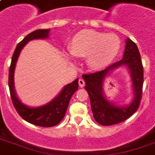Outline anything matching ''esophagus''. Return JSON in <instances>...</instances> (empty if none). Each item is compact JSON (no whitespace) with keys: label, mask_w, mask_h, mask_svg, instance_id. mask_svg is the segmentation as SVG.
<instances>
[{"label":"esophagus","mask_w":155,"mask_h":155,"mask_svg":"<svg viewBox=\"0 0 155 155\" xmlns=\"http://www.w3.org/2000/svg\"><path fill=\"white\" fill-rule=\"evenodd\" d=\"M78 83H79V85H80V87H83L85 84L84 80H83V79H80V80H79V82H78Z\"/></svg>","instance_id":"obj_1"}]
</instances>
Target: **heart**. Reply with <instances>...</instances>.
<instances>
[{"mask_svg":"<svg viewBox=\"0 0 155 155\" xmlns=\"http://www.w3.org/2000/svg\"><path fill=\"white\" fill-rule=\"evenodd\" d=\"M120 49V41L114 35L94 30H82L72 38L70 51L77 57H87L92 69H102L116 58Z\"/></svg>","mask_w":155,"mask_h":155,"instance_id":"b5f03b06","label":"heart"}]
</instances>
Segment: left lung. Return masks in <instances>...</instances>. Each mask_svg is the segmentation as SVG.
Instances as JSON below:
<instances>
[{
    "instance_id": "left-lung-1",
    "label": "left lung",
    "mask_w": 155,
    "mask_h": 155,
    "mask_svg": "<svg viewBox=\"0 0 155 155\" xmlns=\"http://www.w3.org/2000/svg\"><path fill=\"white\" fill-rule=\"evenodd\" d=\"M126 65L132 80L134 99L130 105L117 106L106 99L103 92V82L105 77L116 68ZM88 93L93 117L101 125H112L127 120L137 110L142 99L143 86V67L137 45L130 38L125 41L122 59L108 66L104 70L82 75Z\"/></svg>"
}]
</instances>
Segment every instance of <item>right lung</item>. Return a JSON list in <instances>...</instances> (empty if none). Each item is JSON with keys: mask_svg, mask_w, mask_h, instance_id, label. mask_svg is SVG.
<instances>
[{"mask_svg": "<svg viewBox=\"0 0 155 155\" xmlns=\"http://www.w3.org/2000/svg\"><path fill=\"white\" fill-rule=\"evenodd\" d=\"M50 29L47 30H37L26 35L22 41H21L13 52L9 72H8V87L10 97L13 106L18 114L25 120L30 124L42 126V127H52L58 125L65 116L68 104L72 95L79 87V79H76L69 84L64 86L59 94L51 102L45 105L30 108L28 107L18 99L14 90V70L17 61L21 50L28 42L34 39H44L49 37Z\"/></svg>", "mask_w": 155, "mask_h": 155, "instance_id": "add662e5", "label": "right lung"}]
</instances>
